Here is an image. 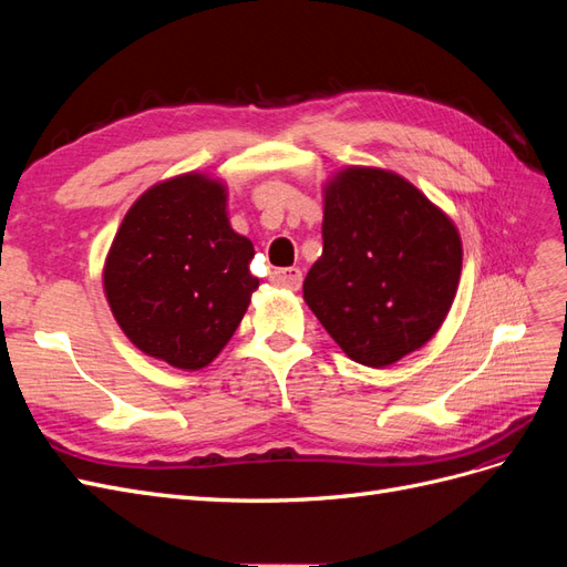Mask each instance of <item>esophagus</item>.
<instances>
[{
	"mask_svg": "<svg viewBox=\"0 0 567 567\" xmlns=\"http://www.w3.org/2000/svg\"><path fill=\"white\" fill-rule=\"evenodd\" d=\"M271 281L288 288V290H298L302 284V271L298 267H284V269H274L271 271Z\"/></svg>",
	"mask_w": 567,
	"mask_h": 567,
	"instance_id": "1",
	"label": "esophagus"
}]
</instances>
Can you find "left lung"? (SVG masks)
<instances>
[{
    "instance_id": "1",
    "label": "left lung",
    "mask_w": 567,
    "mask_h": 567,
    "mask_svg": "<svg viewBox=\"0 0 567 567\" xmlns=\"http://www.w3.org/2000/svg\"><path fill=\"white\" fill-rule=\"evenodd\" d=\"M323 250L302 298L350 359L390 367L442 326L461 277L454 221L414 184L348 167L323 188Z\"/></svg>"
}]
</instances>
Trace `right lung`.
Returning a JSON list of instances; mask_svg holds the SVG:
<instances>
[{"label":"right lung","instance_id":"right-lung-1","mask_svg":"<svg viewBox=\"0 0 567 567\" xmlns=\"http://www.w3.org/2000/svg\"><path fill=\"white\" fill-rule=\"evenodd\" d=\"M227 217V188L188 173L151 186L127 210L104 267L120 329L148 357L196 371L241 323L260 279Z\"/></svg>","mask_w":567,"mask_h":567}]
</instances>
